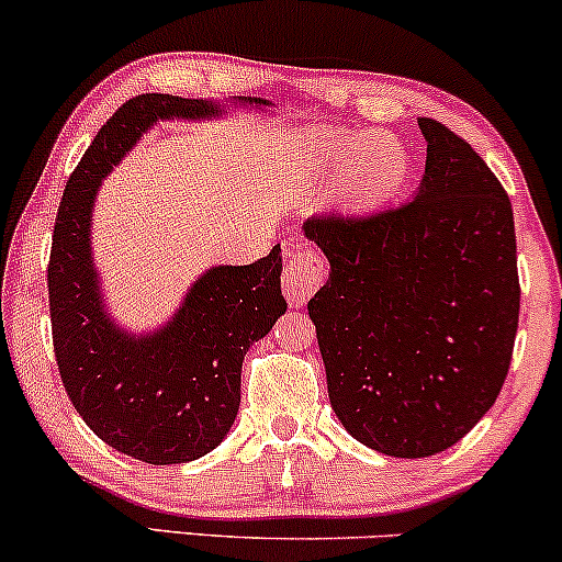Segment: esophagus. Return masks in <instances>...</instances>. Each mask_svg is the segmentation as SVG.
<instances>
[{
    "label": "esophagus",
    "mask_w": 562,
    "mask_h": 562,
    "mask_svg": "<svg viewBox=\"0 0 562 562\" xmlns=\"http://www.w3.org/2000/svg\"><path fill=\"white\" fill-rule=\"evenodd\" d=\"M327 274V261L317 248H295L288 256L285 274H282V290L293 308L306 306L308 299L317 293Z\"/></svg>",
    "instance_id": "obj_1"
}]
</instances>
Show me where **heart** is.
Here are the masks:
<instances>
[{"label": "heart", "mask_w": 562, "mask_h": 562, "mask_svg": "<svg viewBox=\"0 0 562 562\" xmlns=\"http://www.w3.org/2000/svg\"><path fill=\"white\" fill-rule=\"evenodd\" d=\"M312 158L322 177L335 179V198L348 209H375L402 190L412 160L406 147L385 132L319 128L312 137Z\"/></svg>", "instance_id": "1"}]
</instances>
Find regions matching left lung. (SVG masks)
Returning a JSON list of instances; mask_svg holds the SVG:
<instances>
[{"label":"left lung","mask_w":562,"mask_h":562,"mask_svg":"<svg viewBox=\"0 0 562 562\" xmlns=\"http://www.w3.org/2000/svg\"><path fill=\"white\" fill-rule=\"evenodd\" d=\"M417 124L428 158L412 200L303 224L330 261L308 317L335 415L402 460L454 447L492 409L520 308L507 192L449 126Z\"/></svg>","instance_id":"8db88e82"}]
</instances>
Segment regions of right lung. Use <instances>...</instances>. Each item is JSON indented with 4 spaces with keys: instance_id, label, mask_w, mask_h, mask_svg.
<instances>
[{
    "instance_id": "1",
    "label": "right lung",
    "mask_w": 562,
    "mask_h": 562,
    "mask_svg": "<svg viewBox=\"0 0 562 562\" xmlns=\"http://www.w3.org/2000/svg\"><path fill=\"white\" fill-rule=\"evenodd\" d=\"M235 105L263 111L245 97ZM227 105L173 94H139L97 132L70 173L55 218L47 288L57 370L83 423L108 447L147 465L209 454L235 425L248 348L285 314L282 250L205 269L169 322L137 333L108 312L92 250V211L102 179L158 121L218 119Z\"/></svg>"
}]
</instances>
